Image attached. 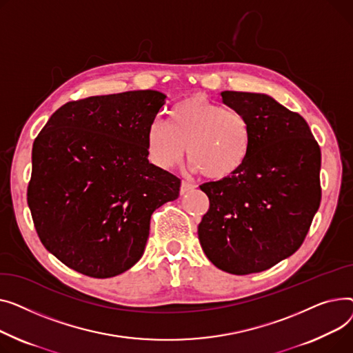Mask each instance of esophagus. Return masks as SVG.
<instances>
[{"label":"esophagus","instance_id":"34e87169","mask_svg":"<svg viewBox=\"0 0 353 353\" xmlns=\"http://www.w3.org/2000/svg\"><path fill=\"white\" fill-rule=\"evenodd\" d=\"M194 188H195V185H192V183H190V182H186V181H182V182H181V190H179V192L183 195V194L190 192V191L194 190Z\"/></svg>","mask_w":353,"mask_h":353}]
</instances>
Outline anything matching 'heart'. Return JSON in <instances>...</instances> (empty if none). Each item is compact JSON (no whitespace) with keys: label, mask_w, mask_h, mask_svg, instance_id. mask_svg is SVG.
Wrapping results in <instances>:
<instances>
[{"label":"heart","mask_w":353,"mask_h":353,"mask_svg":"<svg viewBox=\"0 0 353 353\" xmlns=\"http://www.w3.org/2000/svg\"><path fill=\"white\" fill-rule=\"evenodd\" d=\"M251 145L252 127L248 117L238 110L223 108L202 94L175 103L168 123L154 121L147 131L148 155L157 167H176L188 147L192 170L212 181L239 172Z\"/></svg>","instance_id":"1"}]
</instances>
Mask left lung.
Listing matches in <instances>:
<instances>
[{
	"label": "left lung",
	"instance_id": "obj_1",
	"mask_svg": "<svg viewBox=\"0 0 353 353\" xmlns=\"http://www.w3.org/2000/svg\"><path fill=\"white\" fill-rule=\"evenodd\" d=\"M252 127L251 152L234 176L205 182L210 210L198 225L208 259L225 272L272 268L303 243L321 203V148L307 122L274 98L221 92Z\"/></svg>",
	"mask_w": 353,
	"mask_h": 353
}]
</instances>
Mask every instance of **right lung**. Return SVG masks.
<instances>
[{"instance_id": "1", "label": "right lung", "mask_w": 353, "mask_h": 353, "mask_svg": "<svg viewBox=\"0 0 353 353\" xmlns=\"http://www.w3.org/2000/svg\"><path fill=\"white\" fill-rule=\"evenodd\" d=\"M165 98L145 90L71 101L34 141L27 201L35 231L82 275L128 271L152 212L179 196L181 179L148 161L147 131Z\"/></svg>"}]
</instances>
